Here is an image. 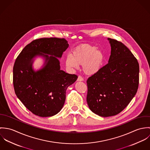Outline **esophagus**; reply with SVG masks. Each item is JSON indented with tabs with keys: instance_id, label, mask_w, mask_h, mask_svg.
Listing matches in <instances>:
<instances>
[{
	"instance_id": "esophagus-1",
	"label": "esophagus",
	"mask_w": 150,
	"mask_h": 150,
	"mask_svg": "<svg viewBox=\"0 0 150 150\" xmlns=\"http://www.w3.org/2000/svg\"><path fill=\"white\" fill-rule=\"evenodd\" d=\"M77 81H84V79H83V78L81 76H79L78 78H77Z\"/></svg>"
}]
</instances>
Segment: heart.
Masks as SVG:
<instances>
[{"label": "heart", "instance_id": "obj_1", "mask_svg": "<svg viewBox=\"0 0 150 150\" xmlns=\"http://www.w3.org/2000/svg\"><path fill=\"white\" fill-rule=\"evenodd\" d=\"M103 52L98 47L89 44H82L74 49L73 53L69 54L65 59V64L69 70L77 69L83 66L84 73L92 76L98 73L105 63Z\"/></svg>", "mask_w": 150, "mask_h": 150}]
</instances>
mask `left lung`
Returning <instances> with one entry per match:
<instances>
[{
  "instance_id": "obj_1",
  "label": "left lung",
  "mask_w": 150,
  "mask_h": 150,
  "mask_svg": "<svg viewBox=\"0 0 150 150\" xmlns=\"http://www.w3.org/2000/svg\"><path fill=\"white\" fill-rule=\"evenodd\" d=\"M107 39L111 45L108 64L86 81L88 107L103 117L115 115L128 105L139 81V64L128 48L116 40Z\"/></svg>"
}]
</instances>
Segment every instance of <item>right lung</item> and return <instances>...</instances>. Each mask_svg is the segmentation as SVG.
Returning a JSON list of instances; mask_svg holds the SVG:
<instances>
[{
  "mask_svg": "<svg viewBox=\"0 0 150 150\" xmlns=\"http://www.w3.org/2000/svg\"><path fill=\"white\" fill-rule=\"evenodd\" d=\"M68 47L64 38L36 39L25 47L15 61V93L23 105L38 116L51 117L58 113L64 105L67 87L78 78L60 69L57 58L62 57ZM37 56L43 57L45 62L41 69L35 71L32 64Z\"/></svg>",
  "mask_w": 150,
  "mask_h": 150,
  "instance_id": "obj_1",
  "label": "right lung"
}]
</instances>
